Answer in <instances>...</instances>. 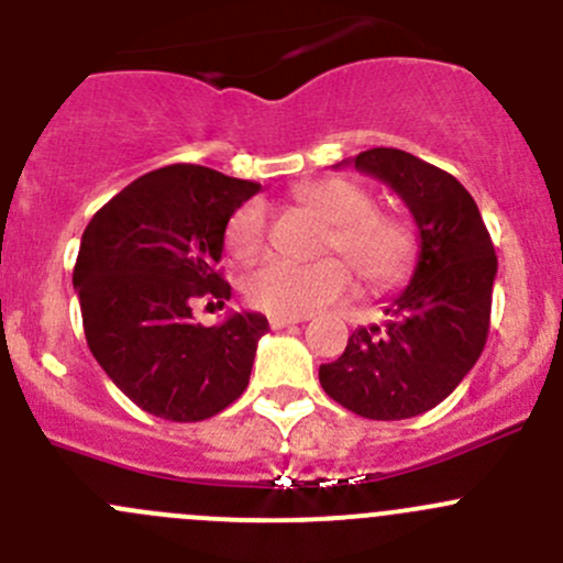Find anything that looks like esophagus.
<instances>
[{
  "label": "esophagus",
  "instance_id": "obj_1",
  "mask_svg": "<svg viewBox=\"0 0 563 563\" xmlns=\"http://www.w3.org/2000/svg\"><path fill=\"white\" fill-rule=\"evenodd\" d=\"M305 321V316H283V313H272L269 316V327L272 329H283V327H291V323Z\"/></svg>",
  "mask_w": 563,
  "mask_h": 563
}]
</instances>
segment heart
Returning a JSON list of instances; mask_svg holds the SVG:
<instances>
[{"label": "heart", "mask_w": 563, "mask_h": 563, "mask_svg": "<svg viewBox=\"0 0 563 563\" xmlns=\"http://www.w3.org/2000/svg\"><path fill=\"white\" fill-rule=\"evenodd\" d=\"M299 201L329 223L323 247L338 250L356 269L367 288H387L400 280L413 261V234L397 214L373 209V196L351 179L327 176L299 187ZM266 209L247 201L225 225V247L236 258H250L264 247ZM351 269L344 261L327 258L297 264L288 258H266L245 275L242 291L253 308L266 313L305 316L349 294Z\"/></svg>", "instance_id": "heart-1"}]
</instances>
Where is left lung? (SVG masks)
<instances>
[{
  "label": "left lung",
  "mask_w": 563,
  "mask_h": 563,
  "mask_svg": "<svg viewBox=\"0 0 563 563\" xmlns=\"http://www.w3.org/2000/svg\"><path fill=\"white\" fill-rule=\"evenodd\" d=\"M343 163L402 198L417 223L419 255L382 323L354 329L343 354L318 367V382L360 417H417L450 397L485 349L496 247L479 207L452 174L389 146Z\"/></svg>",
  "instance_id": "left-lung-1"
}]
</instances>
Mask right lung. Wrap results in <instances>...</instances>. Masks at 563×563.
<instances>
[{
    "label": "right lung",
    "instance_id": "add662e5",
    "mask_svg": "<svg viewBox=\"0 0 563 563\" xmlns=\"http://www.w3.org/2000/svg\"><path fill=\"white\" fill-rule=\"evenodd\" d=\"M258 190V181L176 163L139 176L89 220L73 269L84 334L108 378L146 413L201 422L247 389L266 318L231 313L201 327L192 302L231 297L218 269L225 225Z\"/></svg>",
    "mask_w": 563,
    "mask_h": 563
}]
</instances>
